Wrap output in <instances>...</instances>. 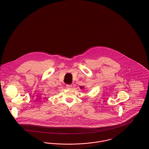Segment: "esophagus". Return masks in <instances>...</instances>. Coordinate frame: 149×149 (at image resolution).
<instances>
[{"label":"esophagus","instance_id":"1","mask_svg":"<svg viewBox=\"0 0 149 149\" xmlns=\"http://www.w3.org/2000/svg\"><path fill=\"white\" fill-rule=\"evenodd\" d=\"M66 86V88H69V89H70V88H71L72 87V84H67Z\"/></svg>","mask_w":149,"mask_h":149}]
</instances>
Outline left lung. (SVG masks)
I'll return each instance as SVG.
<instances>
[{"label":"left lung","instance_id":"1","mask_svg":"<svg viewBox=\"0 0 149 149\" xmlns=\"http://www.w3.org/2000/svg\"><path fill=\"white\" fill-rule=\"evenodd\" d=\"M80 88H81V89H82V88H83V87H82V86H81V87H80Z\"/></svg>","mask_w":149,"mask_h":149}]
</instances>
